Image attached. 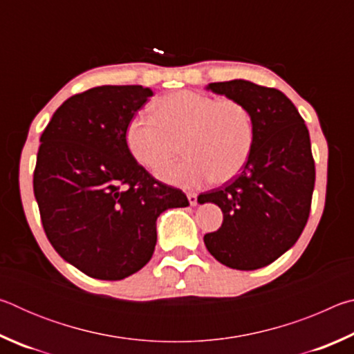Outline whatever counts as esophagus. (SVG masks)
Wrapping results in <instances>:
<instances>
[{
    "label": "esophagus",
    "instance_id": "34e87169",
    "mask_svg": "<svg viewBox=\"0 0 354 354\" xmlns=\"http://www.w3.org/2000/svg\"><path fill=\"white\" fill-rule=\"evenodd\" d=\"M187 198H189L190 206H196V205H198V195H196L195 192H189Z\"/></svg>",
    "mask_w": 354,
    "mask_h": 354
}]
</instances>
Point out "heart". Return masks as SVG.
<instances>
[{
	"label": "heart",
	"mask_w": 354,
	"mask_h": 354,
	"mask_svg": "<svg viewBox=\"0 0 354 354\" xmlns=\"http://www.w3.org/2000/svg\"><path fill=\"white\" fill-rule=\"evenodd\" d=\"M189 156L181 163L165 166L180 151ZM131 154L147 169H157L164 181L183 187H198L234 179L251 158L256 123L242 101L217 100L207 93L179 91L160 97L154 115L139 113L127 128Z\"/></svg>",
	"instance_id": "1"
}]
</instances>
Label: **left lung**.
Wrapping results in <instances>:
<instances>
[{"label": "left lung", "instance_id": "left-lung-1", "mask_svg": "<svg viewBox=\"0 0 354 354\" xmlns=\"http://www.w3.org/2000/svg\"><path fill=\"white\" fill-rule=\"evenodd\" d=\"M207 88L250 107L256 143L241 175L198 196L223 212V223L207 232L205 243L226 267L256 270L293 247L308 223L315 184L309 131L277 88L243 80L212 82Z\"/></svg>", "mask_w": 354, "mask_h": 354}]
</instances>
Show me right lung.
<instances>
[{
  "label": "right lung",
  "mask_w": 354,
  "mask_h": 354,
  "mask_svg": "<svg viewBox=\"0 0 354 354\" xmlns=\"http://www.w3.org/2000/svg\"><path fill=\"white\" fill-rule=\"evenodd\" d=\"M153 92L101 86L70 97L40 136L34 195L48 241L91 278L115 281L151 259L156 220L189 206L131 154L127 128Z\"/></svg>",
  "instance_id": "1"
}]
</instances>
